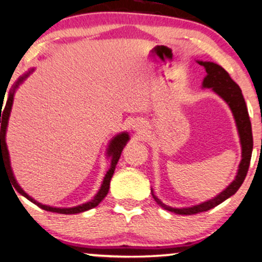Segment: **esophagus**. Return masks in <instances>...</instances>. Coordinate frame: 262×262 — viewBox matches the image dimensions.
Here are the masks:
<instances>
[{"instance_id":"1","label":"esophagus","mask_w":262,"mask_h":262,"mask_svg":"<svg viewBox=\"0 0 262 262\" xmlns=\"http://www.w3.org/2000/svg\"><path fill=\"white\" fill-rule=\"evenodd\" d=\"M134 127H135V125H134Z\"/></svg>"}]
</instances>
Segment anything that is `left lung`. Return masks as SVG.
<instances>
[{
    "label": "left lung",
    "mask_w": 262,
    "mask_h": 262,
    "mask_svg": "<svg viewBox=\"0 0 262 262\" xmlns=\"http://www.w3.org/2000/svg\"><path fill=\"white\" fill-rule=\"evenodd\" d=\"M198 64L203 66L207 71V76L203 79L202 87L203 88H211V91L216 93L220 98H223L227 105L230 106L231 111H232L234 121H236V125L238 129V134H239L241 146H242V161L238 167V171L236 175V179L231 183L228 186L225 188L223 192H220L216 197L211 198V200L203 202V203L193 205V207L187 208H171L169 205H165L164 203L158 200L155 196L154 191L151 188L152 197L157 202L158 205L168 211H173L175 214L180 215H193L197 213H202V211H207L211 209V208L216 207L227 198L233 196L243 184L244 179L247 177L248 169H249L251 152H253V133H251V123L249 120V114H248V108L244 101L243 94L242 91L236 82L230 77L228 72L221 68L220 65L215 64L211 61H197Z\"/></svg>",
    "instance_id": "obj_1"
}]
</instances>
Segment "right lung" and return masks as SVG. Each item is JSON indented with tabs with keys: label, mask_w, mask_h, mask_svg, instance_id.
<instances>
[{
	"label": "right lung",
	"mask_w": 262,
	"mask_h": 262,
	"mask_svg": "<svg viewBox=\"0 0 262 262\" xmlns=\"http://www.w3.org/2000/svg\"><path fill=\"white\" fill-rule=\"evenodd\" d=\"M32 71H34V69L29 70L24 76H21V77L15 82V84L13 85L12 91L9 92L7 101H6V106H5V108H3V114H2V118H1V170L3 168V169L7 171L8 175H9V179H11L12 185L15 187V190L18 191L19 193L21 194V196L26 197L29 201H31L32 203L37 204L39 208H42V209H45L47 211H53V213L66 214V215H68V214H77V213H82V211L92 209V208L97 207V205L100 203V202L104 200L105 197H106L108 188H110V181H111L112 175H114L116 164H117L118 160H120L121 154H122V151H123L124 146L127 145V142L129 140V135H128V133L123 132V133L116 135V137L110 141V145H108V147H107V156L111 158V167H110V169L107 170L106 175H105L104 181H102L100 190H99V192L97 194H95V197L93 198L92 201H89L84 204L77 205V207H74V208H54V207H49V205H45V204L38 203V202H36L34 198L30 197L29 194L26 193V192L23 190L20 186H19V184L16 183L14 175H13L12 168H11V161H9V154H8L7 144H6V130H7L8 120H9V115H11L15 89L19 87V84H20L21 82L24 81V79L28 77V76L31 74ZM2 104H3V102H2ZM1 112H2V105H1Z\"/></svg>",
	"instance_id": "add662e5"
}]
</instances>
